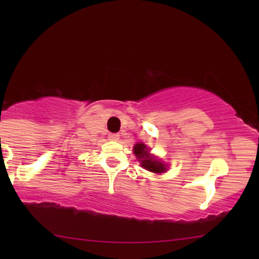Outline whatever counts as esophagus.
Masks as SVG:
<instances>
[{
    "label": "esophagus",
    "instance_id": "esophagus-1",
    "mask_svg": "<svg viewBox=\"0 0 259 259\" xmlns=\"http://www.w3.org/2000/svg\"><path fill=\"white\" fill-rule=\"evenodd\" d=\"M119 138H120V136L118 133H111L108 136V139L109 140H113V141H116V140H119Z\"/></svg>",
    "mask_w": 259,
    "mask_h": 259
}]
</instances>
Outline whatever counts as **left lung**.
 I'll return each instance as SVG.
<instances>
[{
  "mask_svg": "<svg viewBox=\"0 0 259 259\" xmlns=\"http://www.w3.org/2000/svg\"><path fill=\"white\" fill-rule=\"evenodd\" d=\"M134 154L137 155L138 160L140 161L141 166L146 168L147 171L154 172V173H161L166 171L165 165L162 162L155 160L148 154V151L144 144H137L134 146Z\"/></svg>",
  "mask_w": 259,
  "mask_h": 259,
  "instance_id": "obj_1",
  "label": "left lung"
}]
</instances>
